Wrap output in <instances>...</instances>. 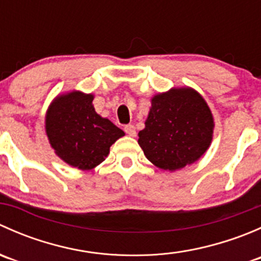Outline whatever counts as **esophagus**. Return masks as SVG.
<instances>
[{
	"label": "esophagus",
	"instance_id": "esophagus-1",
	"mask_svg": "<svg viewBox=\"0 0 261 261\" xmlns=\"http://www.w3.org/2000/svg\"><path fill=\"white\" fill-rule=\"evenodd\" d=\"M125 133L127 134L128 136H131V138H135L136 136V128L134 125H126L125 126Z\"/></svg>",
	"mask_w": 261,
	"mask_h": 261
}]
</instances>
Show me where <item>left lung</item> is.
<instances>
[{
    "label": "left lung",
    "instance_id": "obj_1",
    "mask_svg": "<svg viewBox=\"0 0 261 261\" xmlns=\"http://www.w3.org/2000/svg\"><path fill=\"white\" fill-rule=\"evenodd\" d=\"M215 120L206 99L191 87H173L151 97L139 145L149 162L175 172L191 165L208 150Z\"/></svg>",
    "mask_w": 261,
    "mask_h": 261
}]
</instances>
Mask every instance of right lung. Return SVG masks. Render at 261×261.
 <instances>
[{
    "mask_svg": "<svg viewBox=\"0 0 261 261\" xmlns=\"http://www.w3.org/2000/svg\"><path fill=\"white\" fill-rule=\"evenodd\" d=\"M94 96L82 91L58 94L45 115V133L54 152L68 165L91 170L101 164L110 147L125 135L94 110Z\"/></svg>",
    "mask_w": 261,
    "mask_h": 261,
    "instance_id": "add662e5",
    "label": "right lung"
}]
</instances>
